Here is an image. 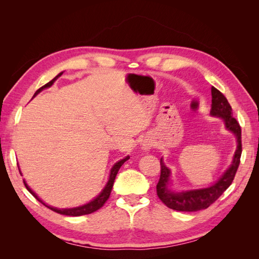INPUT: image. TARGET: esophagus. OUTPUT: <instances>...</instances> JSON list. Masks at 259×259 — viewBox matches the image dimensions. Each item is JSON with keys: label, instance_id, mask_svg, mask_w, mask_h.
Returning a JSON list of instances; mask_svg holds the SVG:
<instances>
[{"label": "esophagus", "instance_id": "esophagus-1", "mask_svg": "<svg viewBox=\"0 0 259 259\" xmlns=\"http://www.w3.org/2000/svg\"><path fill=\"white\" fill-rule=\"evenodd\" d=\"M143 147H144L145 150H149V149L152 147V144L150 142H146V143L143 144Z\"/></svg>", "mask_w": 259, "mask_h": 259}]
</instances>
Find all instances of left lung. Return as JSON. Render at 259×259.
Masks as SVG:
<instances>
[{"instance_id": "left-lung-1", "label": "left lung", "mask_w": 259, "mask_h": 259, "mask_svg": "<svg viewBox=\"0 0 259 259\" xmlns=\"http://www.w3.org/2000/svg\"><path fill=\"white\" fill-rule=\"evenodd\" d=\"M210 113L224 119L226 127L237 136L238 148L234 153L231 166L225 171V174L218 179V182L205 189L191 190L185 192H174L168 189L169 169L164 165L163 161H160L161 175L156 184V194L159 199L167 207L180 211H197L205 209L221 197L232 184L234 176L239 167L241 153H242V140H241V126L239 122L232 115V109L224 94L211 86V110Z\"/></svg>"}]
</instances>
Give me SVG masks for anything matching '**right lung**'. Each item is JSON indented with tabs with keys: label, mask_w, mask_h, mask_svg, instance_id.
I'll list each match as a JSON object with an SVG mask.
<instances>
[{
	"label": "right lung",
	"mask_w": 259,
	"mask_h": 259,
	"mask_svg": "<svg viewBox=\"0 0 259 259\" xmlns=\"http://www.w3.org/2000/svg\"><path fill=\"white\" fill-rule=\"evenodd\" d=\"M61 74H62V72L59 73L56 77H54V79H53L52 81H50L49 83H46L45 85H43L42 88L38 89V90L35 92L34 96L37 95V94L40 93L43 89L50 88V86L55 82V80H56L57 77L60 76ZM128 159H130V156H126V158H125V159H123V160H121V161H119V162L114 164V166L111 168V173H110V177H109L108 184L106 185L105 189H104L103 191H101V193L98 195V197H97L96 199H94L92 202L88 203V204H85V205H83V206L75 207V208L58 209V208H55V207H52V206H48L46 204H44V203L36 197V194H35L32 190L30 189V188L28 187V185L26 184V182H23V184H25V186H26V188L28 189V191H29L31 194H32L33 197H34L38 202H42L46 207H49L50 209L54 210L55 213H58V214H61V215H66V216H82V215H89V214H92V213H94V211H96V210H98L99 208H101V207L104 206V204L107 202V200L109 199V197H110V193H111V190H112L113 183H114V179H115V177H116L117 171H119L120 167L123 165V163H124L125 161H127ZM19 171H20V170H19Z\"/></svg>",
	"instance_id": "1"
}]
</instances>
